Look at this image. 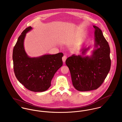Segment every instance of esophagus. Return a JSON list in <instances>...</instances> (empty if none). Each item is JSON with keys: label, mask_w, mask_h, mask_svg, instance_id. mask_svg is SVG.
I'll use <instances>...</instances> for the list:
<instances>
[{"label": "esophagus", "mask_w": 122, "mask_h": 122, "mask_svg": "<svg viewBox=\"0 0 122 122\" xmlns=\"http://www.w3.org/2000/svg\"><path fill=\"white\" fill-rule=\"evenodd\" d=\"M67 59V56L66 55H64V56H63L62 57V60H63V61L64 63H65L66 62V60Z\"/></svg>", "instance_id": "34e87169"}]
</instances>
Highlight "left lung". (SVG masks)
I'll return each instance as SVG.
<instances>
[{
	"instance_id": "1",
	"label": "left lung",
	"mask_w": 122,
	"mask_h": 122,
	"mask_svg": "<svg viewBox=\"0 0 122 122\" xmlns=\"http://www.w3.org/2000/svg\"><path fill=\"white\" fill-rule=\"evenodd\" d=\"M94 49L90 56H85L90 47L82 50V55L68 57L66 64L70 70L72 84L76 90L86 92L96 90L105 80L111 68L110 48L100 29L93 25Z\"/></svg>"
}]
</instances>
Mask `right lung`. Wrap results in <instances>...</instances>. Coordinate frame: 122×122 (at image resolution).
<instances>
[{
	"label": "right lung",
	"instance_id": "right-lung-1",
	"mask_svg": "<svg viewBox=\"0 0 122 122\" xmlns=\"http://www.w3.org/2000/svg\"><path fill=\"white\" fill-rule=\"evenodd\" d=\"M31 29L29 26L22 32L13 48L14 71L19 82L26 89L34 92H43L51 86L54 75L63 65L64 54L60 52L36 57L28 56L24 43L26 34Z\"/></svg>",
	"mask_w": 122,
	"mask_h": 122
}]
</instances>
